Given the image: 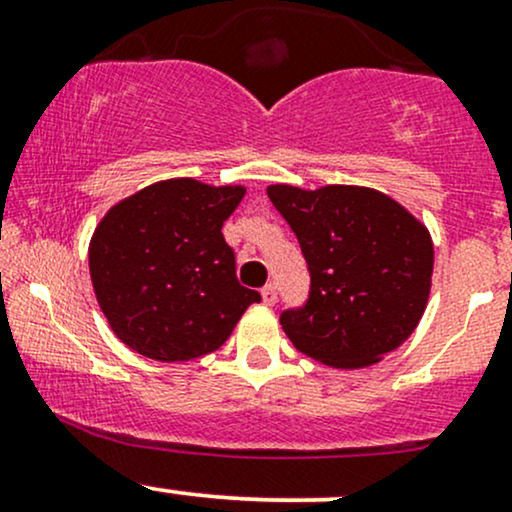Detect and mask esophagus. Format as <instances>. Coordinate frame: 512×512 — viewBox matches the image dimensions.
<instances>
[{"label": "esophagus", "instance_id": "1", "mask_svg": "<svg viewBox=\"0 0 512 512\" xmlns=\"http://www.w3.org/2000/svg\"><path fill=\"white\" fill-rule=\"evenodd\" d=\"M262 301L264 305H274L276 303V286L274 284H267L262 289Z\"/></svg>", "mask_w": 512, "mask_h": 512}]
</instances>
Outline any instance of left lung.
<instances>
[{
    "label": "left lung",
    "mask_w": 512,
    "mask_h": 512,
    "mask_svg": "<svg viewBox=\"0 0 512 512\" xmlns=\"http://www.w3.org/2000/svg\"><path fill=\"white\" fill-rule=\"evenodd\" d=\"M269 202L289 221L310 269V298L281 315L305 356L337 370L375 366L424 317L433 276L426 223L385 192L276 182Z\"/></svg>",
    "instance_id": "obj_1"
}]
</instances>
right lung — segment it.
<instances>
[{"label":"right lung","mask_w":512,"mask_h":512,"mask_svg":"<svg viewBox=\"0 0 512 512\" xmlns=\"http://www.w3.org/2000/svg\"><path fill=\"white\" fill-rule=\"evenodd\" d=\"M243 185L154 182L113 204L88 243L93 293L122 344L161 363L207 356L260 293L236 279L223 221Z\"/></svg>","instance_id":"add662e5"}]
</instances>
